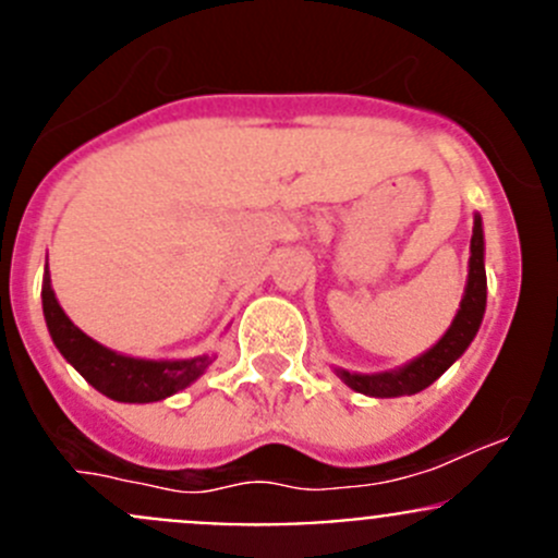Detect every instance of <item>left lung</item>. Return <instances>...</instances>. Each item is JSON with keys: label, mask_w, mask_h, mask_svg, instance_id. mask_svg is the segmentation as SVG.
<instances>
[{"label": "left lung", "mask_w": 558, "mask_h": 558, "mask_svg": "<svg viewBox=\"0 0 558 558\" xmlns=\"http://www.w3.org/2000/svg\"><path fill=\"white\" fill-rule=\"evenodd\" d=\"M483 313H486V267H483V221L475 216V227H472L470 240V275H466V289L461 296L459 313H456L451 329L432 345L429 351L421 353L418 359L408 362L399 369H388V373L375 375H359L348 373V369L337 367V378L353 391L367 393V397H408V393L424 391L426 386L435 384L442 373L470 348L475 340L477 329H481Z\"/></svg>", "instance_id": "left-lung-1"}]
</instances>
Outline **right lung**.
<instances>
[{"mask_svg":"<svg viewBox=\"0 0 558 558\" xmlns=\"http://www.w3.org/2000/svg\"><path fill=\"white\" fill-rule=\"evenodd\" d=\"M43 313L50 337H53V345L59 348L61 356L97 391L116 399V402H159V399L172 397V393L194 384L213 364V356L154 362V359L123 356V353L99 345L61 311L59 300L50 289L48 267H45L43 278Z\"/></svg>","mask_w":558,"mask_h":558,"instance_id":"obj_1","label":"right lung"}]
</instances>
